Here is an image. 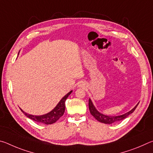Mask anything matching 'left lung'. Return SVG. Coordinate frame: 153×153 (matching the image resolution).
Returning <instances> with one entry per match:
<instances>
[{"label":"left lung","mask_w":153,"mask_h":153,"mask_svg":"<svg viewBox=\"0 0 153 153\" xmlns=\"http://www.w3.org/2000/svg\"><path fill=\"white\" fill-rule=\"evenodd\" d=\"M138 104L139 102L131 111H129V112L126 113L125 114H123V115H119V116H108V115H105L101 113H100L99 111H98L97 108H95L94 105H93V103L90 98H89V102H88L89 110H90V113H91V115L98 121H100V122L101 123H106V124H111L114 122H117V121H120L124 120V119H126L128 115H130L131 113H132L134 111H135Z\"/></svg>","instance_id":"obj_1"}]
</instances>
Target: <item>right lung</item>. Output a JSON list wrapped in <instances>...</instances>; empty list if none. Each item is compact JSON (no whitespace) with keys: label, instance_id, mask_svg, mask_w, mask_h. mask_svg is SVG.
<instances>
[{"label":"right lung","instance_id":"obj_1","mask_svg":"<svg viewBox=\"0 0 153 153\" xmlns=\"http://www.w3.org/2000/svg\"><path fill=\"white\" fill-rule=\"evenodd\" d=\"M71 92H72V90H71L70 92L67 93L65 97H63L61 98V100L59 101L57 105H56V107L51 111V112L45 114V115H33L24 112L22 108H20V109L25 116H27L28 118L31 119V120H32L34 121H36V122L45 123V124H46V125H48V124H53L54 123H55L56 121L61 117V116H63L65 112V100L67 98V97H69V95L71 94Z\"/></svg>","mask_w":153,"mask_h":153}]
</instances>
